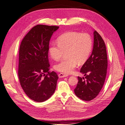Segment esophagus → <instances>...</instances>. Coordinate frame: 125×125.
<instances>
[{"label":"esophagus","instance_id":"obj_1","mask_svg":"<svg viewBox=\"0 0 125 125\" xmlns=\"http://www.w3.org/2000/svg\"><path fill=\"white\" fill-rule=\"evenodd\" d=\"M58 76H59V78H64V77H67V75L63 74V73H60L58 74Z\"/></svg>","mask_w":125,"mask_h":125}]
</instances>
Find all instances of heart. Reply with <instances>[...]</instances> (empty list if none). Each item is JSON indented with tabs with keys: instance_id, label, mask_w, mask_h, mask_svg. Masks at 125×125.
I'll list each match as a JSON object with an SVG mask.
<instances>
[{
	"instance_id": "b5f03b06",
	"label": "heart",
	"mask_w": 125,
	"mask_h": 125,
	"mask_svg": "<svg viewBox=\"0 0 125 125\" xmlns=\"http://www.w3.org/2000/svg\"><path fill=\"white\" fill-rule=\"evenodd\" d=\"M58 42H53L49 48L52 57L58 60L66 52L67 58L62 60L54 66L56 70L65 73H73L78 63H82L88 59L91 51L92 42L86 33L70 32L59 36Z\"/></svg>"
}]
</instances>
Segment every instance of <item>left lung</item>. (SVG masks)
Listing matches in <instances>:
<instances>
[{
  "label": "left lung",
  "mask_w": 125,
  "mask_h": 125,
  "mask_svg": "<svg viewBox=\"0 0 125 125\" xmlns=\"http://www.w3.org/2000/svg\"><path fill=\"white\" fill-rule=\"evenodd\" d=\"M107 68V56L105 42L99 33L95 31L92 54L80 70L85 77H78V82L74 90L77 96L86 101L95 98L103 88Z\"/></svg>",
  "instance_id": "8db88e82"
}]
</instances>
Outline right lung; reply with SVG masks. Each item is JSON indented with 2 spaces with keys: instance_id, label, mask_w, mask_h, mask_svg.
Wrapping results in <instances>:
<instances>
[{
  "instance_id": "add662e5",
  "label": "right lung",
  "mask_w": 125,
  "mask_h": 125,
  "mask_svg": "<svg viewBox=\"0 0 125 125\" xmlns=\"http://www.w3.org/2000/svg\"><path fill=\"white\" fill-rule=\"evenodd\" d=\"M57 26L39 24L31 29L22 40L19 54L18 77L24 92L37 102L46 101L56 88L58 76L50 72L49 44Z\"/></svg>"
}]
</instances>
